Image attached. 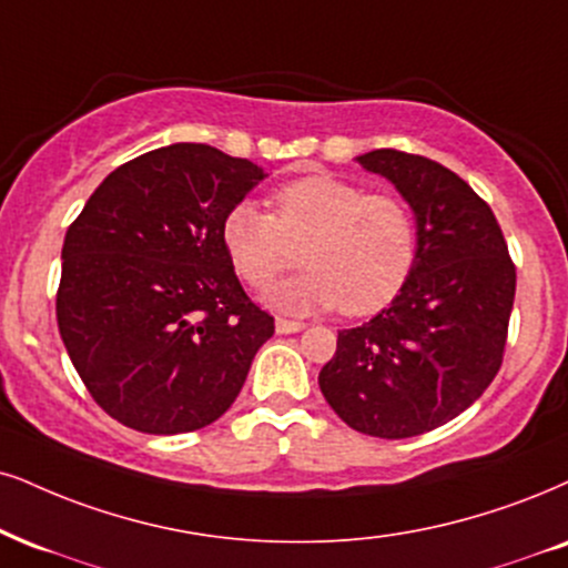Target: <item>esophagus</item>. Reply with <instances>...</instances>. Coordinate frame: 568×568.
Here are the masks:
<instances>
[{
  "label": "esophagus",
  "instance_id": "1",
  "mask_svg": "<svg viewBox=\"0 0 568 568\" xmlns=\"http://www.w3.org/2000/svg\"><path fill=\"white\" fill-rule=\"evenodd\" d=\"M300 328H305L303 321H292V318H276V332L278 334H295Z\"/></svg>",
  "mask_w": 568,
  "mask_h": 568
}]
</instances>
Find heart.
Segmentation results:
<instances>
[{
    "instance_id": "b5f03b06",
    "label": "heart",
    "mask_w": 568,
    "mask_h": 568,
    "mask_svg": "<svg viewBox=\"0 0 568 568\" xmlns=\"http://www.w3.org/2000/svg\"><path fill=\"white\" fill-rule=\"evenodd\" d=\"M221 242L244 284L263 292L303 263L311 271L273 292L290 313L337 307L371 316L387 307L416 263L418 231L410 207L395 194L313 173L273 192V213L240 202L221 223Z\"/></svg>"
}]
</instances>
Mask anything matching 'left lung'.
<instances>
[{
  "mask_svg": "<svg viewBox=\"0 0 568 568\" xmlns=\"http://www.w3.org/2000/svg\"><path fill=\"white\" fill-rule=\"evenodd\" d=\"M416 213V263L379 316L342 328L318 384L355 432L405 439L481 397L500 371L516 265L485 200L450 168L400 150L358 158Z\"/></svg>",
  "mask_w": 568,
  "mask_h": 568,
  "instance_id": "1",
  "label": "left lung"
}]
</instances>
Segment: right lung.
Listing matches in <instances>:
<instances>
[{"label":"right lung","instance_id":"add662e5","mask_svg":"<svg viewBox=\"0 0 568 568\" xmlns=\"http://www.w3.org/2000/svg\"><path fill=\"white\" fill-rule=\"evenodd\" d=\"M263 176L210 144L160 146L115 168L70 223L60 337L115 422L194 432L236 400L273 316L242 290L221 223Z\"/></svg>","mask_w":568,"mask_h":568}]
</instances>
